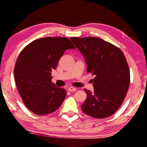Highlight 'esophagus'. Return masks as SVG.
<instances>
[{"label":"esophagus","instance_id":"1","mask_svg":"<svg viewBox=\"0 0 147 147\" xmlns=\"http://www.w3.org/2000/svg\"><path fill=\"white\" fill-rule=\"evenodd\" d=\"M68 90L70 92H75L76 90V89L75 87H70L68 88Z\"/></svg>","mask_w":147,"mask_h":147}]
</instances>
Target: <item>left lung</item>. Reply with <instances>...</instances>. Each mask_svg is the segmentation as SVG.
Returning <instances> with one entry per match:
<instances>
[{"mask_svg":"<svg viewBox=\"0 0 147 147\" xmlns=\"http://www.w3.org/2000/svg\"><path fill=\"white\" fill-rule=\"evenodd\" d=\"M71 41L84 56L87 73L92 80L94 92L84 89L87 98L81 107L94 118L113 115L119 108L129 89L130 71L121 49L98 37H71Z\"/></svg>","mask_w":147,"mask_h":147,"instance_id":"obj_1","label":"left lung"}]
</instances>
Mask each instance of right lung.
I'll return each instance as SVG.
<instances>
[{
    "instance_id": "obj_1",
    "label": "right lung",
    "mask_w": 147,
    "mask_h": 147,
    "mask_svg": "<svg viewBox=\"0 0 147 147\" xmlns=\"http://www.w3.org/2000/svg\"><path fill=\"white\" fill-rule=\"evenodd\" d=\"M75 49L63 37H45L31 42L20 52L14 68L17 89L24 105L39 116L57 110L66 96L63 88L51 82V71L63 53Z\"/></svg>"
}]
</instances>
